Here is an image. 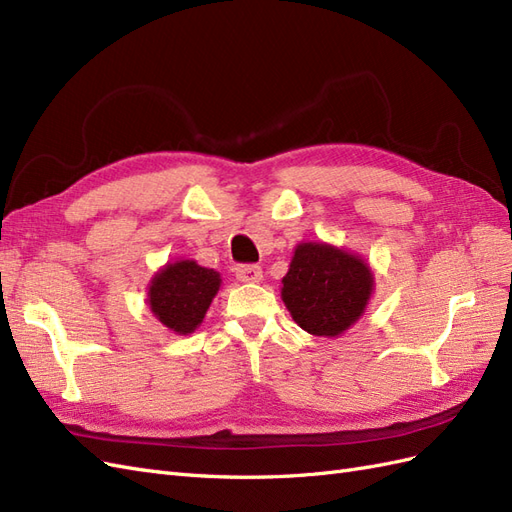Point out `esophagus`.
Segmentation results:
<instances>
[{"label": "esophagus", "mask_w": 512, "mask_h": 512, "mask_svg": "<svg viewBox=\"0 0 512 512\" xmlns=\"http://www.w3.org/2000/svg\"><path fill=\"white\" fill-rule=\"evenodd\" d=\"M234 275H237L239 282L256 284L262 280V269L258 265H239L237 269H234Z\"/></svg>", "instance_id": "34e87169"}]
</instances>
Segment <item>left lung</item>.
<instances>
[{
	"mask_svg": "<svg viewBox=\"0 0 512 512\" xmlns=\"http://www.w3.org/2000/svg\"><path fill=\"white\" fill-rule=\"evenodd\" d=\"M375 293L368 262L323 241L299 243L282 278V301L312 336L338 338L362 319Z\"/></svg>",
	"mask_w": 512,
	"mask_h": 512,
	"instance_id": "1",
	"label": "left lung"
}]
</instances>
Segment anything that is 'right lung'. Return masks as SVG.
<instances>
[{
  "label": "right lung",
  "mask_w": 512,
  "mask_h": 512,
  "mask_svg": "<svg viewBox=\"0 0 512 512\" xmlns=\"http://www.w3.org/2000/svg\"><path fill=\"white\" fill-rule=\"evenodd\" d=\"M219 286L222 275L215 269L200 267L196 260H174L150 280L148 308L161 325L187 336L202 325Z\"/></svg>",
  "instance_id": "right-lung-1"
}]
</instances>
